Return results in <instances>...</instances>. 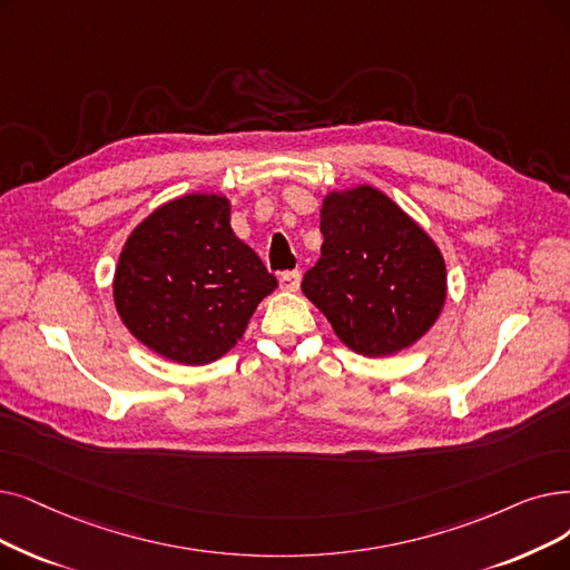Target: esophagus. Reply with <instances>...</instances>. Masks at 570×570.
<instances>
[{
    "mask_svg": "<svg viewBox=\"0 0 570 570\" xmlns=\"http://www.w3.org/2000/svg\"><path fill=\"white\" fill-rule=\"evenodd\" d=\"M279 286H282V291H286V293H295L301 288V272L298 269H293V272H284V275L279 277Z\"/></svg>",
    "mask_w": 570,
    "mask_h": 570,
    "instance_id": "obj_1",
    "label": "esophagus"
}]
</instances>
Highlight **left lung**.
<instances>
[{
	"label": "left lung",
	"instance_id": "obj_1",
	"mask_svg": "<svg viewBox=\"0 0 570 570\" xmlns=\"http://www.w3.org/2000/svg\"><path fill=\"white\" fill-rule=\"evenodd\" d=\"M321 258L303 293L352 352L382 358L422 340L448 301V265L416 220L375 186L331 190Z\"/></svg>",
	"mask_w": 570,
	"mask_h": 570
}]
</instances>
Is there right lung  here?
<instances>
[{
    "label": "right lung",
    "mask_w": 570,
    "mask_h": 570,
    "mask_svg": "<svg viewBox=\"0 0 570 570\" xmlns=\"http://www.w3.org/2000/svg\"><path fill=\"white\" fill-rule=\"evenodd\" d=\"M114 305L146 350L181 365L226 356L277 288L230 228V200L186 193L148 214L122 244Z\"/></svg>",
    "instance_id": "obj_1"
}]
</instances>
